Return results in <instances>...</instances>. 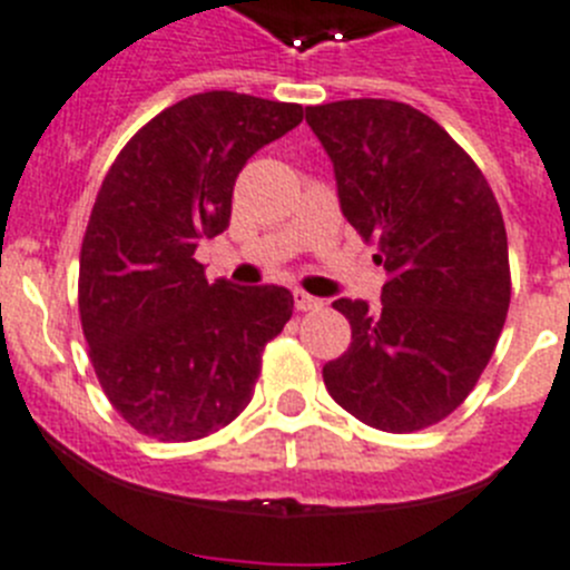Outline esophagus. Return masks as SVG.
I'll return each instance as SVG.
<instances>
[{"label":"esophagus","instance_id":"1","mask_svg":"<svg viewBox=\"0 0 570 570\" xmlns=\"http://www.w3.org/2000/svg\"><path fill=\"white\" fill-rule=\"evenodd\" d=\"M321 306H323L321 297H312L309 292L295 289V309L297 312H312V309H321Z\"/></svg>","mask_w":570,"mask_h":570}]
</instances>
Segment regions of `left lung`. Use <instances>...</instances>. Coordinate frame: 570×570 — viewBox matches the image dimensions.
Segmentation results:
<instances>
[{
	"label": "left lung",
	"instance_id": "left-lung-1",
	"mask_svg": "<svg viewBox=\"0 0 570 570\" xmlns=\"http://www.w3.org/2000/svg\"><path fill=\"white\" fill-rule=\"evenodd\" d=\"M335 164L346 222L386 269L381 312L335 301L352 343L323 366L337 406L409 434L469 397L511 304L509 238L474 158L425 112L389 99L306 110Z\"/></svg>",
	"mask_w": 570,
	"mask_h": 570
}]
</instances>
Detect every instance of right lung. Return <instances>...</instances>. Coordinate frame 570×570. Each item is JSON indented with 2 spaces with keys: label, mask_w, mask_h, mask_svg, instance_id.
<instances>
[{
  "label": "right lung",
  "mask_w": 570,
  "mask_h": 570,
  "mask_svg": "<svg viewBox=\"0 0 570 570\" xmlns=\"http://www.w3.org/2000/svg\"><path fill=\"white\" fill-rule=\"evenodd\" d=\"M304 107L213 90L147 121L110 164L79 258V317L112 409L161 443L233 423L253 400L264 346L292 317L284 286L209 284L198 240L229 227L253 153Z\"/></svg>",
  "instance_id": "1"
}]
</instances>
